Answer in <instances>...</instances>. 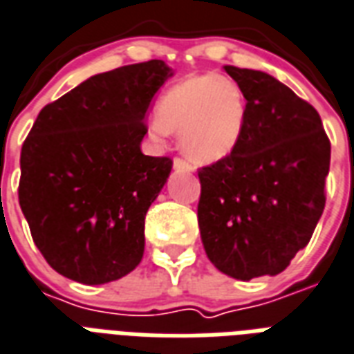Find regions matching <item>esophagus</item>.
Returning <instances> with one entry per match:
<instances>
[{
	"instance_id": "obj_1",
	"label": "esophagus",
	"mask_w": 354,
	"mask_h": 354,
	"mask_svg": "<svg viewBox=\"0 0 354 354\" xmlns=\"http://www.w3.org/2000/svg\"><path fill=\"white\" fill-rule=\"evenodd\" d=\"M172 165H174V169L176 171H183V172H191L193 171V167L189 165L187 161L182 158H174V161H172Z\"/></svg>"
}]
</instances>
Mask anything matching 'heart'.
<instances>
[{
	"mask_svg": "<svg viewBox=\"0 0 354 354\" xmlns=\"http://www.w3.org/2000/svg\"><path fill=\"white\" fill-rule=\"evenodd\" d=\"M245 118L247 102L241 88L217 74H201L163 94L150 131L158 139L169 131L180 133L183 152L195 163H215L237 147Z\"/></svg>",
	"mask_w": 354,
	"mask_h": 354,
	"instance_id": "b5f03b06",
	"label": "heart"
}]
</instances>
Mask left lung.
Masks as SVG:
<instances>
[{"instance_id":"8db88e82","label":"left lung","mask_w":354,"mask_h":354,"mask_svg":"<svg viewBox=\"0 0 354 354\" xmlns=\"http://www.w3.org/2000/svg\"><path fill=\"white\" fill-rule=\"evenodd\" d=\"M225 70L247 100L237 147L198 169L207 258L237 280L279 274L308 245L325 209L330 141L319 113L260 70Z\"/></svg>"}]
</instances>
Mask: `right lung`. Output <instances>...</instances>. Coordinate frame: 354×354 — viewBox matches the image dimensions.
Wrapping results in <instances>:
<instances>
[{
	"label": "right lung",
	"mask_w": 354,
	"mask_h": 354,
	"mask_svg": "<svg viewBox=\"0 0 354 354\" xmlns=\"http://www.w3.org/2000/svg\"><path fill=\"white\" fill-rule=\"evenodd\" d=\"M172 75L163 61L93 75L51 102L20 153L18 201L35 245L59 274L105 284L145 252V215L171 158L141 152L153 94Z\"/></svg>",
	"instance_id": "1"
}]
</instances>
